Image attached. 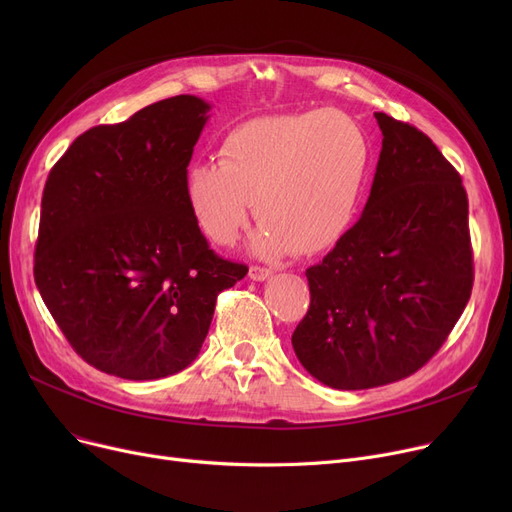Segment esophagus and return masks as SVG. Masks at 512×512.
Returning <instances> with one entry per match:
<instances>
[{"instance_id":"1","label":"esophagus","mask_w":512,"mask_h":512,"mask_svg":"<svg viewBox=\"0 0 512 512\" xmlns=\"http://www.w3.org/2000/svg\"><path fill=\"white\" fill-rule=\"evenodd\" d=\"M272 276V270H267V267H259V265H253L249 270V278L255 280V282H263Z\"/></svg>"}]
</instances>
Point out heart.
<instances>
[{"mask_svg":"<svg viewBox=\"0 0 512 512\" xmlns=\"http://www.w3.org/2000/svg\"><path fill=\"white\" fill-rule=\"evenodd\" d=\"M371 166L361 124L338 110L261 116L234 126L218 164L195 161L184 197L207 238L230 245L255 207L267 222L255 249L263 255H315L351 228Z\"/></svg>","mask_w":512,"mask_h":512,"instance_id":"b5f03b06","label":"heart"}]
</instances>
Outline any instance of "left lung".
Segmentation results:
<instances>
[{
    "label": "left lung",
    "mask_w": 512,
    "mask_h": 512,
    "mask_svg": "<svg viewBox=\"0 0 512 512\" xmlns=\"http://www.w3.org/2000/svg\"><path fill=\"white\" fill-rule=\"evenodd\" d=\"M384 134L359 222L305 272L292 348L315 380L365 390L409 378L465 311L473 251L465 186L432 139L375 112Z\"/></svg>",
    "instance_id": "8db88e82"
}]
</instances>
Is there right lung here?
Returning <instances> with one entry per match:
<instances>
[{
    "label": "right lung",
    "mask_w": 512,
    "mask_h": 512,
    "mask_svg": "<svg viewBox=\"0 0 512 512\" xmlns=\"http://www.w3.org/2000/svg\"><path fill=\"white\" fill-rule=\"evenodd\" d=\"M211 105L176 95L87 130L51 168L35 282L89 365L159 380L191 365L218 294L249 267L215 255L184 197Z\"/></svg>",
    "instance_id": "1"
}]
</instances>
